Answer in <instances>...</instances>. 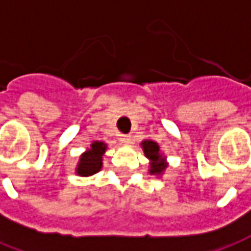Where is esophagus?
Segmentation results:
<instances>
[{"label": "esophagus", "mask_w": 251, "mask_h": 251, "mask_svg": "<svg viewBox=\"0 0 251 251\" xmlns=\"http://www.w3.org/2000/svg\"><path fill=\"white\" fill-rule=\"evenodd\" d=\"M121 141L125 144V145H129L131 143V137L130 136H121Z\"/></svg>", "instance_id": "obj_1"}]
</instances>
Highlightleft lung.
Listing matches in <instances>:
<instances>
[{
	"mask_svg": "<svg viewBox=\"0 0 251 251\" xmlns=\"http://www.w3.org/2000/svg\"><path fill=\"white\" fill-rule=\"evenodd\" d=\"M140 147L143 148L144 155L150 160V174L155 175L157 178H162V175L166 173L168 167L167 156H164L159 144L153 140H144L140 144Z\"/></svg>",
	"mask_w": 251,
	"mask_h": 251,
	"instance_id": "left-lung-1",
	"label": "left lung"
}]
</instances>
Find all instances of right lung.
Wrapping results in <instances>:
<instances>
[{"label":"right lung","mask_w":251,"mask_h":251,"mask_svg":"<svg viewBox=\"0 0 251 251\" xmlns=\"http://www.w3.org/2000/svg\"><path fill=\"white\" fill-rule=\"evenodd\" d=\"M108 150L107 144L103 141H94L89 148L83 152L75 168V173L78 176H91L99 173L103 167V156Z\"/></svg>","instance_id":"1"}]
</instances>
